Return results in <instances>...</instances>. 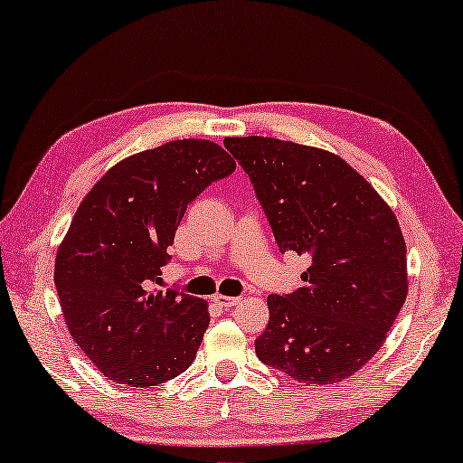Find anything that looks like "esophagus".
I'll return each instance as SVG.
<instances>
[{
  "instance_id": "1",
  "label": "esophagus",
  "mask_w": 463,
  "mask_h": 463,
  "mask_svg": "<svg viewBox=\"0 0 463 463\" xmlns=\"http://www.w3.org/2000/svg\"><path fill=\"white\" fill-rule=\"evenodd\" d=\"M213 301L217 303L219 307L230 309V307L236 306V303L240 301V298H227V295H213Z\"/></svg>"
}]
</instances>
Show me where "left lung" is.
Masks as SVG:
<instances>
[{
	"label": "left lung",
	"instance_id": "left-lung-1",
	"mask_svg": "<svg viewBox=\"0 0 463 463\" xmlns=\"http://www.w3.org/2000/svg\"><path fill=\"white\" fill-rule=\"evenodd\" d=\"M281 252L309 256L303 287L269 295L256 354L307 385L346 380L380 351L408 293L406 244L375 188L330 151L227 137Z\"/></svg>",
	"mask_w": 463,
	"mask_h": 463
}]
</instances>
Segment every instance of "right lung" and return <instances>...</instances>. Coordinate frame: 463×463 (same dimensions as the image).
Wrapping results in <instances>:
<instances>
[{
    "instance_id": "1",
    "label": "right lung",
    "mask_w": 463,
    "mask_h": 463,
    "mask_svg": "<svg viewBox=\"0 0 463 463\" xmlns=\"http://www.w3.org/2000/svg\"><path fill=\"white\" fill-rule=\"evenodd\" d=\"M233 170L213 141H170L112 165L75 211L55 287L70 335L109 380L147 388L191 367L207 303L154 285L188 203Z\"/></svg>"
}]
</instances>
